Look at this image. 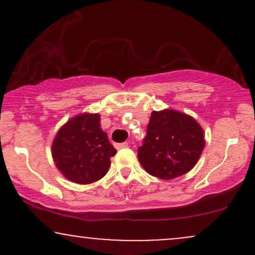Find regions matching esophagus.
I'll use <instances>...</instances> for the list:
<instances>
[{
	"label": "esophagus",
	"instance_id": "esophagus-1",
	"mask_svg": "<svg viewBox=\"0 0 255 255\" xmlns=\"http://www.w3.org/2000/svg\"><path fill=\"white\" fill-rule=\"evenodd\" d=\"M128 146V142H121V144H115V147L120 150V148H125Z\"/></svg>",
	"mask_w": 255,
	"mask_h": 255
}]
</instances>
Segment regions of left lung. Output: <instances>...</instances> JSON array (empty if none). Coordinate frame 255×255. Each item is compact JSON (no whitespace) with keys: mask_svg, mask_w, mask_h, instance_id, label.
<instances>
[{"mask_svg":"<svg viewBox=\"0 0 255 255\" xmlns=\"http://www.w3.org/2000/svg\"><path fill=\"white\" fill-rule=\"evenodd\" d=\"M204 136L192 116L172 109L152 111L137 158L152 176L172 180L194 168L205 147Z\"/></svg>","mask_w":255,"mask_h":255,"instance_id":"8db88e82","label":"left lung"}]
</instances>
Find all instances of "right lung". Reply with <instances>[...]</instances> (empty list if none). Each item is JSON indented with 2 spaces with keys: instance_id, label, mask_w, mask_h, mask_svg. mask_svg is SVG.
<instances>
[{
  "instance_id": "obj_1",
  "label": "right lung",
  "mask_w": 255,
  "mask_h": 255,
  "mask_svg": "<svg viewBox=\"0 0 255 255\" xmlns=\"http://www.w3.org/2000/svg\"><path fill=\"white\" fill-rule=\"evenodd\" d=\"M57 169L69 181L89 184L105 176L116 150L101 128L98 114H80L57 131L51 147Z\"/></svg>"
}]
</instances>
